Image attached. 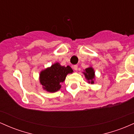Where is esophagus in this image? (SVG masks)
I'll return each mask as SVG.
<instances>
[{"label": "esophagus", "mask_w": 134, "mask_h": 134, "mask_svg": "<svg viewBox=\"0 0 134 134\" xmlns=\"http://www.w3.org/2000/svg\"><path fill=\"white\" fill-rule=\"evenodd\" d=\"M77 67H78V66L77 65H75L73 66V68L75 70H76V71H77Z\"/></svg>", "instance_id": "obj_1"}]
</instances>
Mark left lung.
<instances>
[{"label":"left lung","mask_w":134,"mask_h":134,"mask_svg":"<svg viewBox=\"0 0 134 134\" xmlns=\"http://www.w3.org/2000/svg\"><path fill=\"white\" fill-rule=\"evenodd\" d=\"M82 73L84 74L85 78L87 79V82L89 84H93L94 83L96 76H95V71L92 66H90L86 69L85 70H84V72H82Z\"/></svg>","instance_id":"left-lung-1"}]
</instances>
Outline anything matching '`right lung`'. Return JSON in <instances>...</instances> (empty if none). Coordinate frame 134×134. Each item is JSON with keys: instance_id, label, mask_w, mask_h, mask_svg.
Returning a JSON list of instances; mask_svg holds the SVG:
<instances>
[{"instance_id": "obj_1", "label": "right lung", "mask_w": 134, "mask_h": 134, "mask_svg": "<svg viewBox=\"0 0 134 134\" xmlns=\"http://www.w3.org/2000/svg\"><path fill=\"white\" fill-rule=\"evenodd\" d=\"M71 67L62 66L56 62L40 73L39 81L42 88L49 93H55L60 90L62 82L69 74L73 72Z\"/></svg>"}]
</instances>
